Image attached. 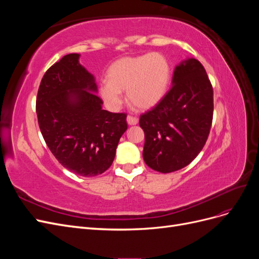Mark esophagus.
<instances>
[{
	"instance_id": "obj_1",
	"label": "esophagus",
	"mask_w": 259,
	"mask_h": 259,
	"mask_svg": "<svg viewBox=\"0 0 259 259\" xmlns=\"http://www.w3.org/2000/svg\"><path fill=\"white\" fill-rule=\"evenodd\" d=\"M126 121H127L128 125H136L138 123L137 117L136 116H133V115H127Z\"/></svg>"
}]
</instances>
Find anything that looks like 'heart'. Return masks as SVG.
I'll use <instances>...</instances> for the list:
<instances>
[{"label":"heart","mask_w":259,"mask_h":259,"mask_svg":"<svg viewBox=\"0 0 259 259\" xmlns=\"http://www.w3.org/2000/svg\"><path fill=\"white\" fill-rule=\"evenodd\" d=\"M107 77L99 83L98 93L105 105L116 110L127 91L130 103L139 110H149L165 96L170 81V66L164 55L150 53L123 57L109 67Z\"/></svg>","instance_id":"heart-1"}]
</instances>
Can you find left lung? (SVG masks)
<instances>
[{"label": "left lung", "instance_id": "left-lung-1", "mask_svg": "<svg viewBox=\"0 0 259 259\" xmlns=\"http://www.w3.org/2000/svg\"><path fill=\"white\" fill-rule=\"evenodd\" d=\"M173 86L160 103L140 115L147 165L171 173L191 163L204 147L213 120V88L194 58L176 66Z\"/></svg>", "mask_w": 259, "mask_h": 259}]
</instances>
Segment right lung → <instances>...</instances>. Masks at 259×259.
Masks as SVG:
<instances>
[{"mask_svg": "<svg viewBox=\"0 0 259 259\" xmlns=\"http://www.w3.org/2000/svg\"><path fill=\"white\" fill-rule=\"evenodd\" d=\"M79 58L80 54H68L45 72L36 114L45 143L61 165L93 177L111 166L127 123L125 113L104 110L95 77Z\"/></svg>", "mask_w": 259, "mask_h": 259, "instance_id": "add662e5", "label": "right lung"}]
</instances>
